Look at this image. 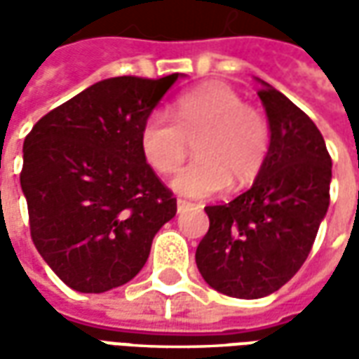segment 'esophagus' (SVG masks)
<instances>
[{
	"label": "esophagus",
	"instance_id": "esophagus-1",
	"mask_svg": "<svg viewBox=\"0 0 359 359\" xmlns=\"http://www.w3.org/2000/svg\"><path fill=\"white\" fill-rule=\"evenodd\" d=\"M187 205H189V203H187L185 199H177V212L185 210V208H187Z\"/></svg>",
	"mask_w": 359,
	"mask_h": 359
}]
</instances>
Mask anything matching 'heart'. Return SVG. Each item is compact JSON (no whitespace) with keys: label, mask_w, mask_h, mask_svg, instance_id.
Wrapping results in <instances>:
<instances>
[{"label":"heart","mask_w":359,"mask_h":359,"mask_svg":"<svg viewBox=\"0 0 359 359\" xmlns=\"http://www.w3.org/2000/svg\"><path fill=\"white\" fill-rule=\"evenodd\" d=\"M152 111L144 119L139 143L149 166L174 174L195 143L197 158L172 180L175 193L193 199L212 197L251 184L269 154L271 129L255 106L224 83H207L182 94L174 111Z\"/></svg>","instance_id":"1"}]
</instances>
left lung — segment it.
Wrapping results in <instances>:
<instances>
[{
    "mask_svg": "<svg viewBox=\"0 0 359 359\" xmlns=\"http://www.w3.org/2000/svg\"><path fill=\"white\" fill-rule=\"evenodd\" d=\"M257 94L271 127L265 164L240 197L205 207L210 226L195 253L208 286L241 299L273 294L304 265L332 177L325 139L306 111L266 83Z\"/></svg>",
    "mask_w": 359,
    "mask_h": 359,
    "instance_id": "8db88e82",
    "label": "left lung"
}]
</instances>
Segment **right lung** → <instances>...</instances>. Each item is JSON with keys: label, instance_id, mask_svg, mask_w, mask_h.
Segmentation results:
<instances>
[{"label": "right lung", "instance_id": "obj_1", "mask_svg": "<svg viewBox=\"0 0 359 359\" xmlns=\"http://www.w3.org/2000/svg\"><path fill=\"white\" fill-rule=\"evenodd\" d=\"M177 77L100 81L25 137L30 238L69 288L100 294L131 280L175 216L174 193L147 164L139 135Z\"/></svg>", "mask_w": 359, "mask_h": 359}]
</instances>
